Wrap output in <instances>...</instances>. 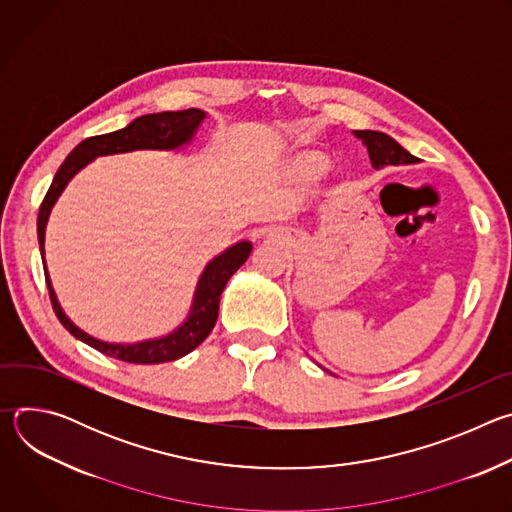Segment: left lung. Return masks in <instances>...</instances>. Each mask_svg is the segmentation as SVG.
I'll return each mask as SVG.
<instances>
[{
    "label": "left lung",
    "instance_id": "1",
    "mask_svg": "<svg viewBox=\"0 0 512 512\" xmlns=\"http://www.w3.org/2000/svg\"><path fill=\"white\" fill-rule=\"evenodd\" d=\"M352 135L356 139H360L364 148H367L371 164H373L375 170H381V168H387V166H409V164L419 162V158L411 156L403 148V145H399V141H395L387 133L362 129V131H352ZM318 367H320V364H318Z\"/></svg>",
    "mask_w": 512,
    "mask_h": 512
}]
</instances>
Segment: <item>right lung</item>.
<instances>
[{
    "mask_svg": "<svg viewBox=\"0 0 512 512\" xmlns=\"http://www.w3.org/2000/svg\"><path fill=\"white\" fill-rule=\"evenodd\" d=\"M206 119V113L200 109H186V111H164V113H150L133 119L123 129H117L113 133L89 137L81 141L75 150L68 154V158L58 168L44 202L38 212V243L46 273V285L50 289V300L54 306V312L62 326L81 342L89 344L91 348L113 356L123 362L133 364H160L170 362L186 356L196 346L204 342V338L212 332L216 318H218V304H221V294L227 285V281L233 277V273L247 261V257L253 251L251 241H237L235 245L227 247L223 253L214 255L202 269L194 298L188 310V316L180 326L170 330L164 336L148 338L139 342H107L101 340L83 328H79L72 322L66 312L62 310L56 291L52 287V279L46 267L44 257V237H46V225L52 212V206L68 186V182L75 178L85 166H89L93 160L101 156H115V154H129L139 150H154V152H178L190 145Z\"/></svg>",
    "mask_w": 512,
    "mask_h": 512,
    "instance_id": "obj_1",
    "label": "right lung"
}]
</instances>
